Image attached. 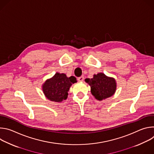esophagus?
I'll return each mask as SVG.
<instances>
[{
    "instance_id": "34e87169",
    "label": "esophagus",
    "mask_w": 154,
    "mask_h": 154,
    "mask_svg": "<svg viewBox=\"0 0 154 154\" xmlns=\"http://www.w3.org/2000/svg\"><path fill=\"white\" fill-rule=\"evenodd\" d=\"M83 80H84V77H83V76H81V77H79L78 78V80H79V82H83Z\"/></svg>"
}]
</instances>
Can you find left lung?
Returning a JSON list of instances; mask_svg holds the SVG:
<instances>
[{"instance_id": "1", "label": "left lung", "mask_w": 154, "mask_h": 154, "mask_svg": "<svg viewBox=\"0 0 154 154\" xmlns=\"http://www.w3.org/2000/svg\"><path fill=\"white\" fill-rule=\"evenodd\" d=\"M85 82L91 86V92L99 100L113 96L116 91V83L113 78L108 77L103 73L94 75L93 79H86Z\"/></svg>"}]
</instances>
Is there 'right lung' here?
<instances>
[{
	"label": "right lung",
	"mask_w": 154,
	"mask_h": 154,
	"mask_svg": "<svg viewBox=\"0 0 154 154\" xmlns=\"http://www.w3.org/2000/svg\"><path fill=\"white\" fill-rule=\"evenodd\" d=\"M75 82L77 80L75 77H67L65 74L57 72L52 79L44 83L43 92L46 97L51 101L61 102L67 99L70 86Z\"/></svg>",
	"instance_id": "right-lung-1"
}]
</instances>
